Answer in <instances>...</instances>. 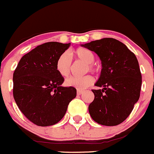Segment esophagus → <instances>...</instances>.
<instances>
[{
    "instance_id": "34e87169",
    "label": "esophagus",
    "mask_w": 154,
    "mask_h": 154,
    "mask_svg": "<svg viewBox=\"0 0 154 154\" xmlns=\"http://www.w3.org/2000/svg\"><path fill=\"white\" fill-rule=\"evenodd\" d=\"M83 93H84L83 90H80V89L77 90V94H78V95H81V94H83Z\"/></svg>"
}]
</instances>
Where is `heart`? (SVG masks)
Here are the masks:
<instances>
[{"instance_id":"obj_1","label":"heart","mask_w":154,"mask_h":154,"mask_svg":"<svg viewBox=\"0 0 154 154\" xmlns=\"http://www.w3.org/2000/svg\"><path fill=\"white\" fill-rule=\"evenodd\" d=\"M73 54L77 58L80 59L82 61L87 63L86 69L94 72H97L99 71V66L93 63L94 61V54L92 51L86 48H80L75 50ZM70 57L67 53H62L57 59L56 61V69L60 75L66 77L70 73L71 69ZM94 82V79L92 75H86L84 76H71L66 80V84L67 86L74 87L78 89H84L92 85Z\"/></svg>"}]
</instances>
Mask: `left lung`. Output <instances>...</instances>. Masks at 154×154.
Here are the masks:
<instances>
[{
	"label": "left lung",
	"instance_id": "obj_1",
	"mask_svg": "<svg viewBox=\"0 0 154 154\" xmlns=\"http://www.w3.org/2000/svg\"><path fill=\"white\" fill-rule=\"evenodd\" d=\"M83 46L97 53L103 66L95 85L103 89L92 90L94 100L88 107L90 115L101 125H118L128 118L139 99L142 80L138 60L124 43L113 38Z\"/></svg>",
	"mask_w": 154,
	"mask_h": 154
}]
</instances>
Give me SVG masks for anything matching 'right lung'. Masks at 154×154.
Instances as JSON below:
<instances>
[{
	"mask_svg": "<svg viewBox=\"0 0 154 154\" xmlns=\"http://www.w3.org/2000/svg\"><path fill=\"white\" fill-rule=\"evenodd\" d=\"M70 43L48 42L38 45L21 58L13 73V97L26 118L40 127L58 123L69 103L76 97L73 87L61 85L64 79L56 61Z\"/></svg>",
	"mask_w": 154,
	"mask_h": 154,
	"instance_id": "1",
	"label": "right lung"
}]
</instances>
